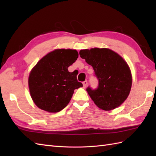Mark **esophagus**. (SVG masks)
<instances>
[{
  "mask_svg": "<svg viewBox=\"0 0 156 156\" xmlns=\"http://www.w3.org/2000/svg\"><path fill=\"white\" fill-rule=\"evenodd\" d=\"M82 84H83V87L86 88V87H87V85H88V81L87 80H85L84 82H82Z\"/></svg>",
  "mask_w": 156,
  "mask_h": 156,
  "instance_id": "34e87169",
  "label": "esophagus"
}]
</instances>
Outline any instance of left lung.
Masks as SVG:
<instances>
[{
    "instance_id": "8db88e82",
    "label": "left lung",
    "mask_w": 156,
    "mask_h": 156,
    "mask_svg": "<svg viewBox=\"0 0 156 156\" xmlns=\"http://www.w3.org/2000/svg\"><path fill=\"white\" fill-rule=\"evenodd\" d=\"M79 54L92 66L98 80L97 88H87L95 105L105 111L120 106L127 99L132 84V76L127 62L107 48L82 49Z\"/></svg>"
}]
</instances>
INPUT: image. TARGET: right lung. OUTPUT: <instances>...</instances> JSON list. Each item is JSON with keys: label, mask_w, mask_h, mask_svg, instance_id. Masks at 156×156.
<instances>
[{"label": "right lung", "mask_w": 156, "mask_h": 156, "mask_svg": "<svg viewBox=\"0 0 156 156\" xmlns=\"http://www.w3.org/2000/svg\"><path fill=\"white\" fill-rule=\"evenodd\" d=\"M75 49H55L39 60L29 76V88L34 103L49 112H58L68 105L75 89L82 87L76 74L68 68L76 62Z\"/></svg>", "instance_id": "1"}]
</instances>
